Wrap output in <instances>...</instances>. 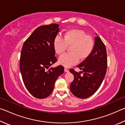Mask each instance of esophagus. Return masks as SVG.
Masks as SVG:
<instances>
[{
  "label": "esophagus",
  "instance_id": "34e87169",
  "mask_svg": "<svg viewBox=\"0 0 125 125\" xmlns=\"http://www.w3.org/2000/svg\"><path fill=\"white\" fill-rule=\"evenodd\" d=\"M64 72H69V69H68L66 68H64Z\"/></svg>",
  "mask_w": 125,
  "mask_h": 125
}]
</instances>
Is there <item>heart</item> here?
<instances>
[{
    "label": "heart",
    "mask_w": 125,
    "mask_h": 125,
    "mask_svg": "<svg viewBox=\"0 0 125 125\" xmlns=\"http://www.w3.org/2000/svg\"><path fill=\"white\" fill-rule=\"evenodd\" d=\"M53 46L55 52L58 54L63 53L68 46H71L70 50L72 52L63 54L58 60L60 64L69 67L77 64L79 58L81 60L87 58L93 51L94 43L92 37L87 36L83 31L71 29L64 32V39L60 35H56Z\"/></svg>",
    "instance_id": "heart-1"
}]
</instances>
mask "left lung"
<instances>
[{"instance_id": "1", "label": "left lung", "mask_w": 125, "mask_h": 125, "mask_svg": "<svg viewBox=\"0 0 125 125\" xmlns=\"http://www.w3.org/2000/svg\"><path fill=\"white\" fill-rule=\"evenodd\" d=\"M92 52L77 66L82 71L77 72L70 69L74 80L70 85L72 94L80 99L92 96L100 87L105 77L107 68V53L105 45L96 34ZM83 75H80L81 73Z\"/></svg>"}]
</instances>
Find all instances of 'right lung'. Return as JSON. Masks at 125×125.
Masks as SVG:
<instances>
[{"instance_id":"right-lung-1","label":"right lung","mask_w":125,"mask_h":125,"mask_svg":"<svg viewBox=\"0 0 125 125\" xmlns=\"http://www.w3.org/2000/svg\"><path fill=\"white\" fill-rule=\"evenodd\" d=\"M59 26L52 24L37 27L22 46L20 69L23 82L29 93L38 99L49 96L57 79L64 73L62 65L46 71L57 61L53 42Z\"/></svg>"}]
</instances>
